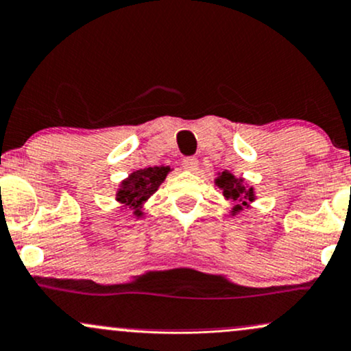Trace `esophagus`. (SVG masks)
Returning a JSON list of instances; mask_svg holds the SVG:
<instances>
[{
    "label": "esophagus",
    "instance_id": "1",
    "mask_svg": "<svg viewBox=\"0 0 351 351\" xmlns=\"http://www.w3.org/2000/svg\"><path fill=\"white\" fill-rule=\"evenodd\" d=\"M182 165H183V168L186 169V171H196V169H198V160H196V158H193V156L184 158V160L182 161Z\"/></svg>",
    "mask_w": 351,
    "mask_h": 351
}]
</instances>
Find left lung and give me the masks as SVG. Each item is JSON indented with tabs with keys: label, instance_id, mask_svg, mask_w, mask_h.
Wrapping results in <instances>:
<instances>
[{
	"label": "left lung",
	"instance_id": "8db88e82",
	"mask_svg": "<svg viewBox=\"0 0 351 351\" xmlns=\"http://www.w3.org/2000/svg\"><path fill=\"white\" fill-rule=\"evenodd\" d=\"M215 184L221 190L225 202H230L233 205L230 210L233 217L240 215L245 208L252 206V203L256 199L255 188L246 183L245 178H237L228 169L218 173V176L215 178Z\"/></svg>",
	"mask_w": 351,
	"mask_h": 351
}]
</instances>
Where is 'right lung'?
Here are the masks:
<instances>
[{
  "mask_svg": "<svg viewBox=\"0 0 351 351\" xmlns=\"http://www.w3.org/2000/svg\"><path fill=\"white\" fill-rule=\"evenodd\" d=\"M169 167H149L130 173L117 190V202L119 210H132L136 218L145 217V203L156 193L160 184L165 182Z\"/></svg>",
  "mask_w": 351,
  "mask_h": 351,
  "instance_id": "1",
  "label": "right lung"
}]
</instances>
